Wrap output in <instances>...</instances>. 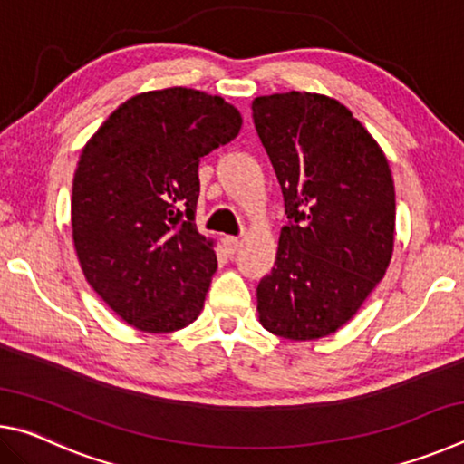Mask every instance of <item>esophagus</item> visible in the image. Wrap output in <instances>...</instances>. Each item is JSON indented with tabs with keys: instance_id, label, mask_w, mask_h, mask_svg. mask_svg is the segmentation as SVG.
<instances>
[{
	"instance_id": "1",
	"label": "esophagus",
	"mask_w": 464,
	"mask_h": 464,
	"mask_svg": "<svg viewBox=\"0 0 464 464\" xmlns=\"http://www.w3.org/2000/svg\"><path fill=\"white\" fill-rule=\"evenodd\" d=\"M239 239L237 237H231V235H227V237L223 239V246H225V251L227 254H235V251H237V247H239Z\"/></svg>"
}]
</instances>
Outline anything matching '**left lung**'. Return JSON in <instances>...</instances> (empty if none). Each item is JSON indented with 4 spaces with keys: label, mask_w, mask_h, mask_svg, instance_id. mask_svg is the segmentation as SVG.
I'll use <instances>...</instances> for the list:
<instances>
[{
    "label": "left lung",
    "mask_w": 464,
    "mask_h": 464,
    "mask_svg": "<svg viewBox=\"0 0 464 464\" xmlns=\"http://www.w3.org/2000/svg\"><path fill=\"white\" fill-rule=\"evenodd\" d=\"M251 110L288 217L276 264L257 285L260 324L286 340H319L356 315L389 268V161L362 122L329 96L272 93Z\"/></svg>",
    "instance_id": "8db88e82"
}]
</instances>
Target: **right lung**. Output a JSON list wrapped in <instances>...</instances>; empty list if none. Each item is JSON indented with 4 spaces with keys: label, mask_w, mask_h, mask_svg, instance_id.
Wrapping results in <instances>:
<instances>
[{
    "label": "right lung",
    "mask_w": 464,
    "mask_h": 464,
    "mask_svg": "<svg viewBox=\"0 0 464 464\" xmlns=\"http://www.w3.org/2000/svg\"><path fill=\"white\" fill-rule=\"evenodd\" d=\"M241 122L221 96L166 88L129 98L83 147L72 194L77 260L140 332H178L200 315L217 254L194 223L198 163Z\"/></svg>",
    "instance_id": "obj_1"
}]
</instances>
